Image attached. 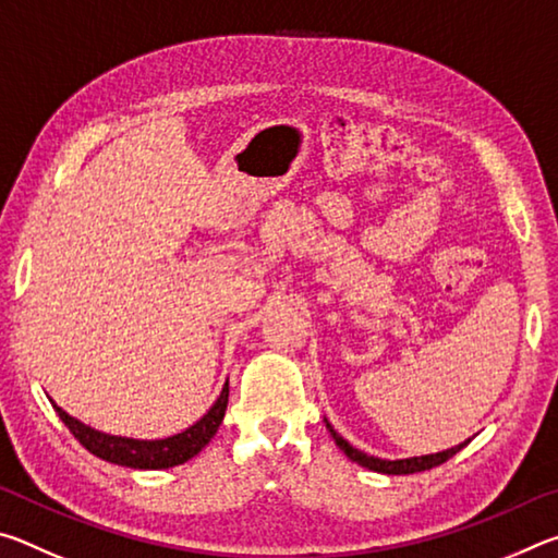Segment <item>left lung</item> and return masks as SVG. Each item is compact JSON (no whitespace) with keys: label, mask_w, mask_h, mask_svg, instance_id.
<instances>
[{"label":"left lung","mask_w":558,"mask_h":558,"mask_svg":"<svg viewBox=\"0 0 558 558\" xmlns=\"http://www.w3.org/2000/svg\"><path fill=\"white\" fill-rule=\"evenodd\" d=\"M327 423V430L329 436L335 438L337 448L344 452V456L356 462V465H362L366 470H374V472H381V475H413V472H423V470H430V468H438L442 462L450 460L456 452H460L462 448L468 446L470 438L465 442H460L456 448H448V450H440V452H430V456H415V458H401V460H386V458H376V456H366L364 450H359L354 446H349V442L339 436V433L332 428V423Z\"/></svg>","instance_id":"1"}]
</instances>
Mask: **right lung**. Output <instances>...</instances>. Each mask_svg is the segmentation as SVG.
<instances>
[{"label": "right lung", "instance_id": "obj_1", "mask_svg": "<svg viewBox=\"0 0 558 558\" xmlns=\"http://www.w3.org/2000/svg\"><path fill=\"white\" fill-rule=\"evenodd\" d=\"M53 403V401H51ZM226 403H229V381L223 384L219 399L206 411L194 426L184 428L182 433H174L169 438H157V440H140V438H125V436H110V433H102L86 426V423L73 418L71 413H65L61 405L53 403L59 418L69 426V430L81 442L83 448L93 456L112 462V465L122 468H135V470H167L184 465L186 460L199 456L204 446H209V440L219 430Z\"/></svg>", "mask_w": 558, "mask_h": 558}]
</instances>
